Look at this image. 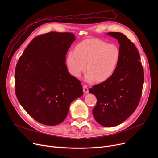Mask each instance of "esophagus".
Segmentation results:
<instances>
[{
    "instance_id": "obj_1",
    "label": "esophagus",
    "mask_w": 158,
    "mask_h": 158,
    "mask_svg": "<svg viewBox=\"0 0 158 158\" xmlns=\"http://www.w3.org/2000/svg\"><path fill=\"white\" fill-rule=\"evenodd\" d=\"M83 91L85 94H88V85L84 84L83 85Z\"/></svg>"
}]
</instances>
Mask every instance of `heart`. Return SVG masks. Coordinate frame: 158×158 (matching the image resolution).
Segmentation results:
<instances>
[{
    "label": "heart",
    "instance_id": "b5f03b06",
    "mask_svg": "<svg viewBox=\"0 0 158 158\" xmlns=\"http://www.w3.org/2000/svg\"><path fill=\"white\" fill-rule=\"evenodd\" d=\"M75 51H70L67 55L66 65L69 73L79 77L86 69L85 76L88 82L97 79L103 82L114 74L120 59V50L117 45L107 44L98 39L82 41L76 45Z\"/></svg>",
    "mask_w": 158,
    "mask_h": 158
}]
</instances>
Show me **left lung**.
Instances as JSON below:
<instances>
[{
    "instance_id": "1",
    "label": "left lung",
    "mask_w": 158,
    "mask_h": 158,
    "mask_svg": "<svg viewBox=\"0 0 158 158\" xmlns=\"http://www.w3.org/2000/svg\"><path fill=\"white\" fill-rule=\"evenodd\" d=\"M107 35L119 43L120 59L114 74L107 80L90 88L97 104L93 115L99 124L111 127L120 125L135 111L142 95L144 81V70L136 46L119 32Z\"/></svg>"
}]
</instances>
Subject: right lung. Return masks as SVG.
Returning a JSON list of instances; mask_svg holds the SVG:
<instances>
[{"mask_svg":"<svg viewBox=\"0 0 158 158\" xmlns=\"http://www.w3.org/2000/svg\"><path fill=\"white\" fill-rule=\"evenodd\" d=\"M73 33L51 31L35 37L15 69L18 102L35 121L48 126L66 118L70 103L83 95L80 81L69 73L66 54Z\"/></svg>","mask_w":158,"mask_h":158,"instance_id":"right-lung-1","label":"right lung"}]
</instances>
